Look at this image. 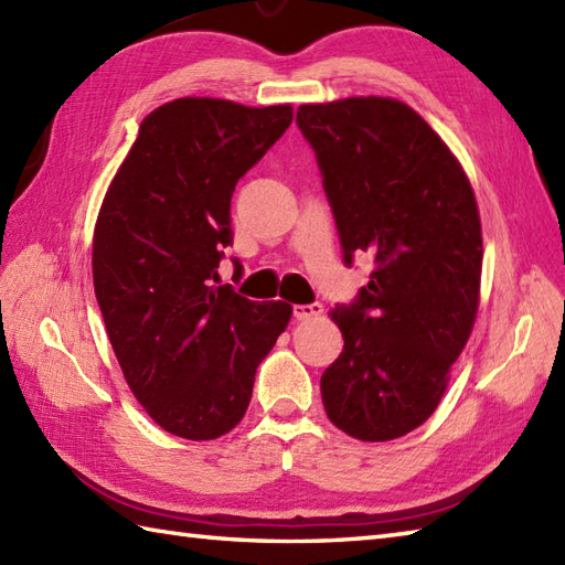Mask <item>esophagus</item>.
<instances>
[{
  "mask_svg": "<svg viewBox=\"0 0 565 565\" xmlns=\"http://www.w3.org/2000/svg\"><path fill=\"white\" fill-rule=\"evenodd\" d=\"M322 316L320 303H306V306H294V318L296 320H313Z\"/></svg>",
  "mask_w": 565,
  "mask_h": 565,
  "instance_id": "1",
  "label": "esophagus"
}]
</instances>
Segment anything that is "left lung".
I'll return each instance as SVG.
<instances>
[{
    "instance_id": "1",
    "label": "left lung",
    "mask_w": 565,
    "mask_h": 565,
    "mask_svg": "<svg viewBox=\"0 0 565 565\" xmlns=\"http://www.w3.org/2000/svg\"><path fill=\"white\" fill-rule=\"evenodd\" d=\"M342 257L374 271L332 310L344 350L320 379L332 425L362 441L419 427L471 334L483 237L473 189L419 114L388 97L303 104Z\"/></svg>"
}]
</instances>
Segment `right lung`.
<instances>
[{
	"instance_id": "right-lung-1",
	"label": "right lung",
	"mask_w": 565,
	"mask_h": 565,
	"mask_svg": "<svg viewBox=\"0 0 565 565\" xmlns=\"http://www.w3.org/2000/svg\"><path fill=\"white\" fill-rule=\"evenodd\" d=\"M291 121V104L174 99L140 124L104 196L94 294L130 391L177 437L215 439L243 419L257 366L291 320V306L215 286L237 179Z\"/></svg>"
}]
</instances>
